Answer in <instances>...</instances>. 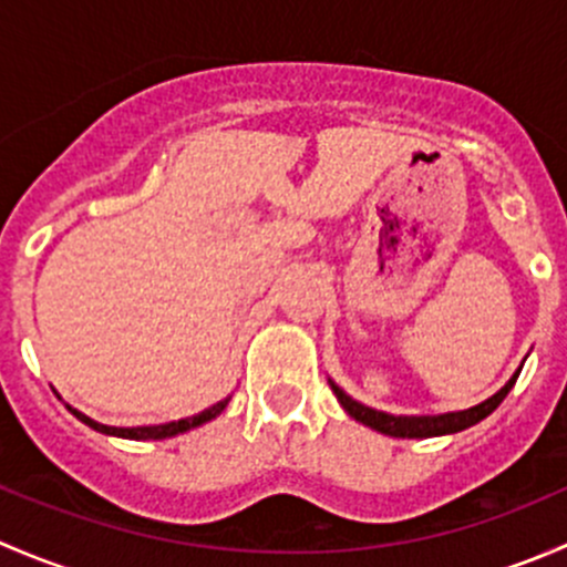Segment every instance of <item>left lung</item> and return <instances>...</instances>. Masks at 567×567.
Segmentation results:
<instances>
[{
    "label": "left lung",
    "mask_w": 567,
    "mask_h": 567,
    "mask_svg": "<svg viewBox=\"0 0 567 567\" xmlns=\"http://www.w3.org/2000/svg\"><path fill=\"white\" fill-rule=\"evenodd\" d=\"M518 373H522V368L511 375V381H507L499 392L491 394V398L483 400V403L472 405V409L444 411V414H433V416L386 414V411L370 409V405L353 400L351 394H348L346 390H340V386H337L331 379H329V386H331V392L337 394V400H340L342 409L348 411V416H353V420L362 422V425L373 427V431L384 433V436H394V439H431V436H447V433H461V431H466V427L483 422L488 414H494L496 405L507 398V392H511L513 384H516Z\"/></svg>",
    "instance_id": "obj_1"
}]
</instances>
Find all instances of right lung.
Wrapping results in <instances>:
<instances>
[{"label": "right lung", "mask_w": 567, "mask_h": 567, "mask_svg": "<svg viewBox=\"0 0 567 567\" xmlns=\"http://www.w3.org/2000/svg\"><path fill=\"white\" fill-rule=\"evenodd\" d=\"M56 398H60V394H56ZM227 403H230V394H227L225 400H219V403L210 405V409L199 411V414H194V416H183V420L164 422V425H136V427H114V425H104V422H95L93 416L82 414V411L73 409V405L65 403V409L71 411V414L76 416V420H82L84 425L93 427V431H99V433H106V436L134 439V442H162V439L181 436V433L194 431V427H199V425H205V422L216 420V416H219L221 411L227 409Z\"/></svg>", "instance_id": "right-lung-1"}]
</instances>
